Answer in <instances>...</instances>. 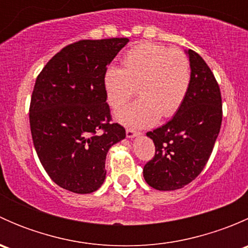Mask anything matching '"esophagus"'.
<instances>
[{
	"label": "esophagus",
	"mask_w": 248,
	"mask_h": 248,
	"mask_svg": "<svg viewBox=\"0 0 248 248\" xmlns=\"http://www.w3.org/2000/svg\"><path fill=\"white\" fill-rule=\"evenodd\" d=\"M126 136H127V138H128V139H133V138H136V137L140 136V133H139V132L133 131V129H127Z\"/></svg>",
	"instance_id": "esophagus-1"
}]
</instances>
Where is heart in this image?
Wrapping results in <instances>:
<instances>
[{
    "instance_id": "obj_1",
    "label": "heart",
    "mask_w": 248,
    "mask_h": 248,
    "mask_svg": "<svg viewBox=\"0 0 248 248\" xmlns=\"http://www.w3.org/2000/svg\"><path fill=\"white\" fill-rule=\"evenodd\" d=\"M124 68L110 66L103 85L111 108L124 106L137 93L140 98L115 112L120 124L147 128L159 117H170L184 103L191 84V67L186 55L157 44H140L126 52Z\"/></svg>"
}]
</instances>
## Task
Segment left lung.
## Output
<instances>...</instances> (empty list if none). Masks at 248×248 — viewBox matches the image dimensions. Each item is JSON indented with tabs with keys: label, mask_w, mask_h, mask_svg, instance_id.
I'll return each mask as SVG.
<instances>
[{
	"label": "left lung",
	"mask_w": 248,
	"mask_h": 248,
	"mask_svg": "<svg viewBox=\"0 0 248 248\" xmlns=\"http://www.w3.org/2000/svg\"><path fill=\"white\" fill-rule=\"evenodd\" d=\"M191 84L184 103L164 126L149 132L156 154L144 167L145 181L158 191H175L193 181L209 161L222 124L218 84L202 56L185 50Z\"/></svg>",
	"instance_id": "1"
}]
</instances>
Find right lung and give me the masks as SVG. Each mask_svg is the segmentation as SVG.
Here are the masks:
<instances>
[{"instance_id": "right-lung-1", "label": "right lung", "mask_w": 248, "mask_h": 248, "mask_svg": "<svg viewBox=\"0 0 248 248\" xmlns=\"http://www.w3.org/2000/svg\"><path fill=\"white\" fill-rule=\"evenodd\" d=\"M128 38L80 41L46 64L34 84L30 126L38 158L50 179L73 193L97 191L106 158L126 131L109 124L104 72Z\"/></svg>"}]
</instances>
